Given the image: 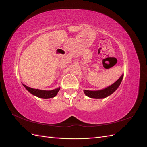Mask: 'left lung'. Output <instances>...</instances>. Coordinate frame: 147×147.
Instances as JSON below:
<instances>
[{"label": "left lung", "mask_w": 147, "mask_h": 147, "mask_svg": "<svg viewBox=\"0 0 147 147\" xmlns=\"http://www.w3.org/2000/svg\"><path fill=\"white\" fill-rule=\"evenodd\" d=\"M123 74L119 78L117 81L115 82L112 85L106 88L103 90L98 91H88L84 90V92L86 96L93 99H103L110 96L117 90L119 84H121L123 78Z\"/></svg>", "instance_id": "obj_1"}]
</instances>
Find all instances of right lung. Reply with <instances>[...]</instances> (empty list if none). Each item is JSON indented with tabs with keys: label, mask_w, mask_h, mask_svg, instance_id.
<instances>
[{
	"label": "right lung",
	"mask_w": 147,
	"mask_h": 147,
	"mask_svg": "<svg viewBox=\"0 0 147 147\" xmlns=\"http://www.w3.org/2000/svg\"><path fill=\"white\" fill-rule=\"evenodd\" d=\"M23 85L31 94L42 99H50L52 98V97H54L57 95V92L60 90V88H56L55 90H53L51 91H45L38 90V89L31 88L23 84Z\"/></svg>",
	"instance_id": "obj_1"
}]
</instances>
